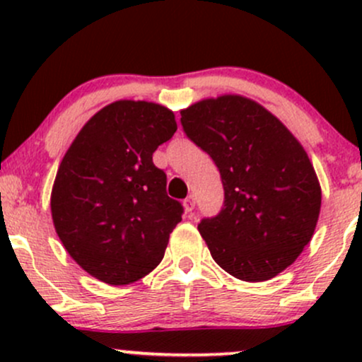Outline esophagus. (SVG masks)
I'll list each match as a JSON object with an SVG mask.
<instances>
[{
	"instance_id": "obj_1",
	"label": "esophagus",
	"mask_w": 362,
	"mask_h": 362,
	"mask_svg": "<svg viewBox=\"0 0 362 362\" xmlns=\"http://www.w3.org/2000/svg\"><path fill=\"white\" fill-rule=\"evenodd\" d=\"M194 207H195V197L194 195H189V197L185 199L184 201V209H185V213L187 214H190L194 211Z\"/></svg>"
}]
</instances>
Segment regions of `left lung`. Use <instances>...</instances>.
<instances>
[{
    "mask_svg": "<svg viewBox=\"0 0 362 362\" xmlns=\"http://www.w3.org/2000/svg\"><path fill=\"white\" fill-rule=\"evenodd\" d=\"M187 138L213 158L224 204L199 223L211 255L236 279L276 277L315 233L322 189L305 148L260 103L206 98L180 112Z\"/></svg>",
    "mask_w": 362,
    "mask_h": 362,
    "instance_id": "8db88e82",
    "label": "left lung"
}]
</instances>
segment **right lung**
<instances>
[{
    "label": "right lung",
    "instance_id": "right-lung-1",
    "mask_svg": "<svg viewBox=\"0 0 362 362\" xmlns=\"http://www.w3.org/2000/svg\"><path fill=\"white\" fill-rule=\"evenodd\" d=\"M175 115L144 100L103 107L62 158L51 194L54 228L78 265L112 286L160 264L184 207L167 195L153 153L175 134Z\"/></svg>",
    "mask_w": 362,
    "mask_h": 362
}]
</instances>
